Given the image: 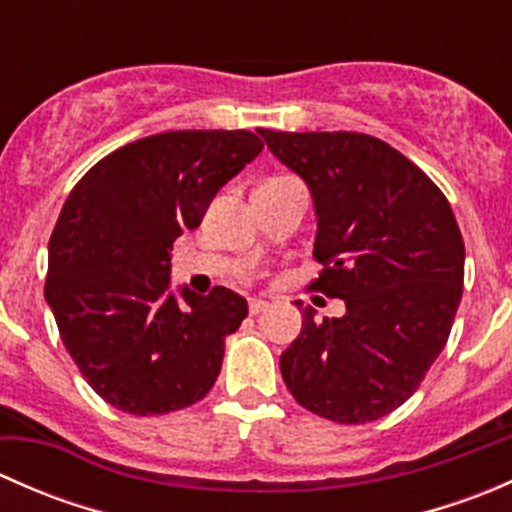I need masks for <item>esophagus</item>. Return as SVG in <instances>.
I'll return each instance as SVG.
<instances>
[{"mask_svg":"<svg viewBox=\"0 0 512 512\" xmlns=\"http://www.w3.org/2000/svg\"><path fill=\"white\" fill-rule=\"evenodd\" d=\"M267 307H270V302H265V299H250V314H262Z\"/></svg>","mask_w":512,"mask_h":512,"instance_id":"34e87169","label":"esophagus"}]
</instances>
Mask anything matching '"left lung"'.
I'll return each instance as SVG.
<instances>
[{
	"mask_svg": "<svg viewBox=\"0 0 512 512\" xmlns=\"http://www.w3.org/2000/svg\"><path fill=\"white\" fill-rule=\"evenodd\" d=\"M272 156L307 183L324 265L314 289L342 317L302 312L280 356L294 399L337 423L399 409L443 352L463 294L466 247L446 195L389 143L364 133L260 131Z\"/></svg>",
	"mask_w": 512,
	"mask_h": 512,
	"instance_id": "1",
	"label": "left lung"
}]
</instances>
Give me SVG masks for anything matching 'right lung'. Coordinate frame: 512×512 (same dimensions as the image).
<instances>
[{
	"label": "right lung",
	"mask_w": 512,
	"mask_h": 512,
	"mask_svg": "<svg viewBox=\"0 0 512 512\" xmlns=\"http://www.w3.org/2000/svg\"><path fill=\"white\" fill-rule=\"evenodd\" d=\"M260 151L250 131L156 133L98 160L66 198L46 304L81 374L116 409L168 414L213 389L247 302L227 287L173 289L170 250Z\"/></svg>",
	"instance_id": "1"
}]
</instances>
